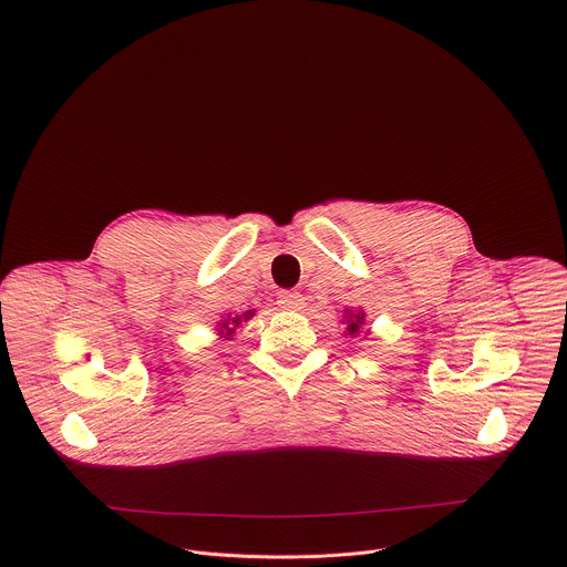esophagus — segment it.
<instances>
[{
	"label": "esophagus",
	"instance_id": "obj_1",
	"mask_svg": "<svg viewBox=\"0 0 567 567\" xmlns=\"http://www.w3.org/2000/svg\"><path fill=\"white\" fill-rule=\"evenodd\" d=\"M302 302H305V298H302L298 291H282V293L278 296V305H280L282 309H300Z\"/></svg>",
	"mask_w": 567,
	"mask_h": 567
}]
</instances>
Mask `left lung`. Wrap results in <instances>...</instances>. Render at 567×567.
Listing matches in <instances>:
<instances>
[{"label": "left lung", "mask_w": 567, "mask_h": 567, "mask_svg": "<svg viewBox=\"0 0 567 567\" xmlns=\"http://www.w3.org/2000/svg\"><path fill=\"white\" fill-rule=\"evenodd\" d=\"M343 326H346V337H359L363 332V326H365V311L363 309H346L343 311ZM370 334V330L365 332Z\"/></svg>", "instance_id": "8db88e82"}]
</instances>
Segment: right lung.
<instances>
[{
  "label": "right lung",
  "instance_id": "1",
  "mask_svg": "<svg viewBox=\"0 0 567 567\" xmlns=\"http://www.w3.org/2000/svg\"><path fill=\"white\" fill-rule=\"evenodd\" d=\"M254 316H256L254 309H247V311H241V313H226V316H221V320L217 322L215 332H217L219 339L228 341V339H233V337L237 334V330L241 328V322H247V320L254 318Z\"/></svg>",
  "mask_w": 567,
  "mask_h": 567
}]
</instances>
